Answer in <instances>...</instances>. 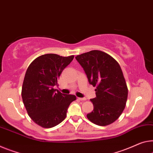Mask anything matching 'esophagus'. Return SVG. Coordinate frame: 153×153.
<instances>
[{"instance_id":"obj_1","label":"esophagus","mask_w":153,"mask_h":153,"mask_svg":"<svg viewBox=\"0 0 153 153\" xmlns=\"http://www.w3.org/2000/svg\"><path fill=\"white\" fill-rule=\"evenodd\" d=\"M78 99L79 100H85L86 98H78Z\"/></svg>"}]
</instances>
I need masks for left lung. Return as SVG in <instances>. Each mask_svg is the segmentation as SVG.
<instances>
[{
    "label": "left lung",
    "mask_w": 153,
    "mask_h": 153,
    "mask_svg": "<svg viewBox=\"0 0 153 153\" xmlns=\"http://www.w3.org/2000/svg\"><path fill=\"white\" fill-rule=\"evenodd\" d=\"M90 84L96 87V98L90 100L94 110L87 117L94 124L107 126L118 118L125 107L128 88L122 69L114 58L100 51L77 55Z\"/></svg>",
    "instance_id": "1"
}]
</instances>
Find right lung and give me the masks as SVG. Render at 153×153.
Here are the masks:
<instances>
[{"instance_id":"add662e5","label":"right lung","mask_w":153,"mask_h":153,"mask_svg":"<svg viewBox=\"0 0 153 153\" xmlns=\"http://www.w3.org/2000/svg\"><path fill=\"white\" fill-rule=\"evenodd\" d=\"M74 56L46 54L36 58L26 72L22 98L29 117L43 128H52L65 118L70 103L76 96L56 92L53 88L63 70Z\"/></svg>"}]
</instances>
